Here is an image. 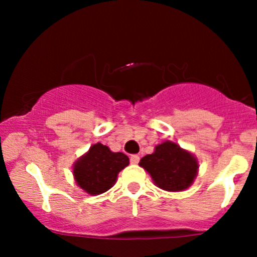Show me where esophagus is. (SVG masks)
<instances>
[{"label": "esophagus", "mask_w": 257, "mask_h": 257, "mask_svg": "<svg viewBox=\"0 0 257 257\" xmlns=\"http://www.w3.org/2000/svg\"><path fill=\"white\" fill-rule=\"evenodd\" d=\"M139 161H140V157L138 155H133L131 156V163L132 164H138Z\"/></svg>", "instance_id": "obj_1"}]
</instances>
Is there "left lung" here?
<instances>
[{"mask_svg":"<svg viewBox=\"0 0 257 257\" xmlns=\"http://www.w3.org/2000/svg\"><path fill=\"white\" fill-rule=\"evenodd\" d=\"M139 166L151 175L157 187L168 192L187 190L199 169L196 156L170 140L156 146L153 153L140 159Z\"/></svg>","mask_w":257,"mask_h":257,"instance_id":"8db88e82","label":"left lung"}]
</instances>
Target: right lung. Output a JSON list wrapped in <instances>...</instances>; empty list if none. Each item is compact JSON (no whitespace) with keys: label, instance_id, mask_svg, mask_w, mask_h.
Masks as SVG:
<instances>
[{"label":"right lung","instance_id":"obj_1","mask_svg":"<svg viewBox=\"0 0 257 257\" xmlns=\"http://www.w3.org/2000/svg\"><path fill=\"white\" fill-rule=\"evenodd\" d=\"M129 166V158L122 152H112L106 145L94 144L73 163L76 184L85 193L98 196L116 184L120 170Z\"/></svg>","mask_w":257,"mask_h":257}]
</instances>
